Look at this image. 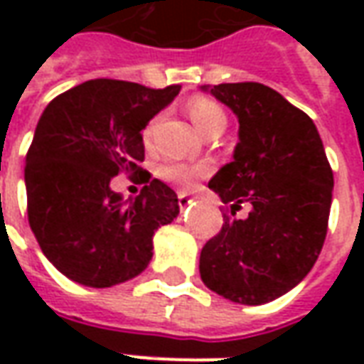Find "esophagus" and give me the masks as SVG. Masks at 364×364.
<instances>
[{
  "mask_svg": "<svg viewBox=\"0 0 364 364\" xmlns=\"http://www.w3.org/2000/svg\"><path fill=\"white\" fill-rule=\"evenodd\" d=\"M177 198H179V208H181V210L189 208L191 203H193V198H191L187 193H179V195H177Z\"/></svg>",
  "mask_w": 364,
  "mask_h": 364,
  "instance_id": "obj_1",
  "label": "esophagus"
}]
</instances>
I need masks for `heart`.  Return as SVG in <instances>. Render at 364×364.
<instances>
[{"instance_id":"heart-1","label":"heart","mask_w":364,"mask_h":364,"mask_svg":"<svg viewBox=\"0 0 364 364\" xmlns=\"http://www.w3.org/2000/svg\"><path fill=\"white\" fill-rule=\"evenodd\" d=\"M187 111L193 122L197 128L206 134L210 130L226 127V112L216 103L214 99L205 95L191 97L187 103ZM151 132V124L144 130V138L148 140ZM210 173V166L208 164H187V161H167L158 167V177L161 181L173 185L177 189L189 191L198 179H203Z\"/></svg>"}]
</instances>
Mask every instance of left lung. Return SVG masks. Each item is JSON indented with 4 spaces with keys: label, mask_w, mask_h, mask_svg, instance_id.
<instances>
[{
    "label": "left lung",
    "mask_w": 364,
    "mask_h": 364,
    "mask_svg": "<svg viewBox=\"0 0 364 364\" xmlns=\"http://www.w3.org/2000/svg\"><path fill=\"white\" fill-rule=\"evenodd\" d=\"M236 112L240 142L208 187L232 214L200 252V279L240 304H265L310 273L328 234L333 171L312 119L255 82L210 90ZM254 206L245 221L232 215Z\"/></svg>",
    "instance_id": "1"
}]
</instances>
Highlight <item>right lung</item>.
I'll return each mask as SVG.
<instances>
[{
	"label": "right lung",
	"instance_id": "add662e5",
	"mask_svg": "<svg viewBox=\"0 0 364 364\" xmlns=\"http://www.w3.org/2000/svg\"><path fill=\"white\" fill-rule=\"evenodd\" d=\"M179 90L90 80L44 109L27 151V214L46 259L68 279L105 289L140 274L154 232L177 218L175 191L140 164L142 130ZM119 173L144 183L130 203L110 191Z\"/></svg>",
	"mask_w": 364,
	"mask_h": 364
}]
</instances>
